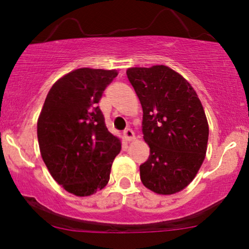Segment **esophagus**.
Returning <instances> with one entry per match:
<instances>
[{"instance_id":"34e87169","label":"esophagus","mask_w":249,"mask_h":249,"mask_svg":"<svg viewBox=\"0 0 249 249\" xmlns=\"http://www.w3.org/2000/svg\"><path fill=\"white\" fill-rule=\"evenodd\" d=\"M124 136H125L126 141H132L135 137V134L131 128H126L124 131Z\"/></svg>"}]
</instances>
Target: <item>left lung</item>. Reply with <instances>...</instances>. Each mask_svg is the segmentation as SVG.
Wrapping results in <instances>:
<instances>
[{
    "label": "left lung",
    "instance_id": "left-lung-1",
    "mask_svg": "<svg viewBox=\"0 0 249 249\" xmlns=\"http://www.w3.org/2000/svg\"><path fill=\"white\" fill-rule=\"evenodd\" d=\"M143 108L142 132L150 146L140 176L159 195L179 192L194 180L207 151L209 127L190 84L166 66L126 71Z\"/></svg>",
    "mask_w": 249,
    "mask_h": 249
}]
</instances>
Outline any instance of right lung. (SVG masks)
I'll use <instances>...</instances> for the list:
<instances>
[{"label":"right lung","mask_w":249,"mask_h":249,"mask_svg":"<svg viewBox=\"0 0 249 249\" xmlns=\"http://www.w3.org/2000/svg\"><path fill=\"white\" fill-rule=\"evenodd\" d=\"M116 70L80 68L55 81L38 120L43 162L53 179L78 196L108 183L121 141L109 133L99 108Z\"/></svg>","instance_id":"1"}]
</instances>
